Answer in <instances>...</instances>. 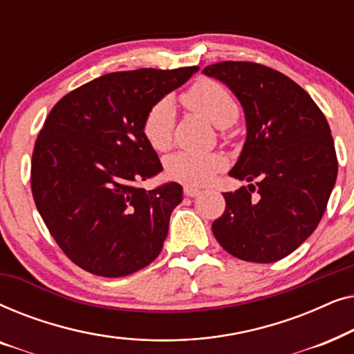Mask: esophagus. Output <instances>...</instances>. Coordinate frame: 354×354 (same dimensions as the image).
I'll return each instance as SVG.
<instances>
[{"label": "esophagus", "instance_id": "34e87169", "mask_svg": "<svg viewBox=\"0 0 354 354\" xmlns=\"http://www.w3.org/2000/svg\"><path fill=\"white\" fill-rule=\"evenodd\" d=\"M183 195L188 198H193V196L200 195V190H196V188H193V187H185L183 188Z\"/></svg>", "mask_w": 354, "mask_h": 354}]
</instances>
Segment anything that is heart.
Listing matches in <instances>:
<instances>
[{"label": "heart", "mask_w": 354, "mask_h": 354, "mask_svg": "<svg viewBox=\"0 0 354 354\" xmlns=\"http://www.w3.org/2000/svg\"><path fill=\"white\" fill-rule=\"evenodd\" d=\"M182 103L193 113L203 115L217 127H229L239 119L240 104L230 90L219 82L201 79L185 90ZM176 125V111L169 100H159L147 111L142 120V133L154 151L171 148ZM225 167V159L219 153L178 151L166 159L164 172L171 180L187 185H205Z\"/></svg>", "instance_id": "heart-1"}]
</instances>
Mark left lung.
<instances>
[{
  "mask_svg": "<svg viewBox=\"0 0 354 354\" xmlns=\"http://www.w3.org/2000/svg\"><path fill=\"white\" fill-rule=\"evenodd\" d=\"M229 86L245 109L248 137L230 176L251 182L222 193L216 240L235 258L274 263L316 230L335 185L338 161L326 115L282 72L248 61L203 69Z\"/></svg>",
  "mask_w": 354,
  "mask_h": 354,
  "instance_id": "left-lung-1",
  "label": "left lung"
}]
</instances>
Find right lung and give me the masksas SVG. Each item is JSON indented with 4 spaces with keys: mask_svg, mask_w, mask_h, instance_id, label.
Returning a JSON list of instances; mask_svg holds the SVG:
<instances>
[{
    "mask_svg": "<svg viewBox=\"0 0 354 354\" xmlns=\"http://www.w3.org/2000/svg\"><path fill=\"white\" fill-rule=\"evenodd\" d=\"M196 71L111 72L69 91L48 114L32 153V195L53 239L86 272L124 277L161 253L182 187L138 185L162 169L142 120Z\"/></svg>",
    "mask_w": 354,
    "mask_h": 354,
    "instance_id": "add662e5",
    "label": "right lung"
}]
</instances>
